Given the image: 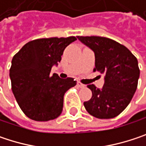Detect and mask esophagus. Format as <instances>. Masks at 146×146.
I'll return each mask as SVG.
<instances>
[{
	"label": "esophagus",
	"mask_w": 146,
	"mask_h": 146,
	"mask_svg": "<svg viewBox=\"0 0 146 146\" xmlns=\"http://www.w3.org/2000/svg\"><path fill=\"white\" fill-rule=\"evenodd\" d=\"M77 84H78V86L79 88H84V87H85V85H84V84H82L81 82H79V81L77 83Z\"/></svg>",
	"instance_id": "1"
}]
</instances>
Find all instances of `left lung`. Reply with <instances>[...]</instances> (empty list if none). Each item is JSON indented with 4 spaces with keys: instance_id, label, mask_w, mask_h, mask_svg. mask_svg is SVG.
<instances>
[{
    "instance_id": "left-lung-1",
    "label": "left lung",
    "mask_w": 146,
    "mask_h": 146,
    "mask_svg": "<svg viewBox=\"0 0 146 146\" xmlns=\"http://www.w3.org/2000/svg\"><path fill=\"white\" fill-rule=\"evenodd\" d=\"M95 52L94 72L105 74L102 89L95 84L87 87L92 96L84 102L86 111L97 118H113L129 104L136 91L139 77L137 58L123 44L101 36H78Z\"/></svg>"
}]
</instances>
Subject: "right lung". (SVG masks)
<instances>
[{
	"instance_id": "right-lung-1",
	"label": "right lung",
	"mask_w": 146,
	"mask_h": 146,
	"mask_svg": "<svg viewBox=\"0 0 146 146\" xmlns=\"http://www.w3.org/2000/svg\"><path fill=\"white\" fill-rule=\"evenodd\" d=\"M76 40L74 36L37 39L14 55L10 68L12 90L19 107L30 119L44 122L61 115L64 94L77 82L50 73L62 60L65 48Z\"/></svg>"
}]
</instances>
